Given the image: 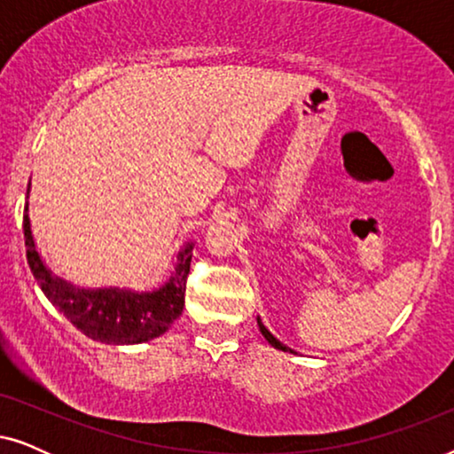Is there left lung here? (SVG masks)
<instances>
[{
	"mask_svg": "<svg viewBox=\"0 0 454 454\" xmlns=\"http://www.w3.org/2000/svg\"><path fill=\"white\" fill-rule=\"evenodd\" d=\"M256 320H258V328H260V333H262V337H264L266 340H269V343H270L272 347H275V349H281V351H289V353H294V349H289L287 345H283L281 340H278V339L275 337V334H272V333L269 331V328H266V326L262 325V320H260V316H256Z\"/></svg>",
	"mask_w": 454,
	"mask_h": 454,
	"instance_id": "1",
	"label": "left lung"
}]
</instances>
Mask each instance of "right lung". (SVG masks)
<instances>
[{
	"label": "right lung",
	"mask_w": 454,
	"mask_h": 454,
	"mask_svg": "<svg viewBox=\"0 0 454 454\" xmlns=\"http://www.w3.org/2000/svg\"><path fill=\"white\" fill-rule=\"evenodd\" d=\"M24 204V244L30 270L47 300L86 337L107 345H138L160 337L184 312L185 278L190 272L194 241H185L176 254L169 278L159 287L138 291L129 287H78L55 275L36 247Z\"/></svg>",
	"instance_id": "add662e5"
}]
</instances>
